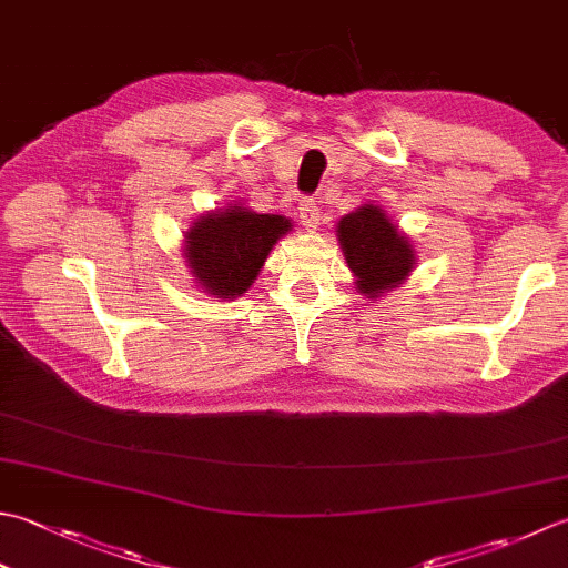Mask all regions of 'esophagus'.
Wrapping results in <instances>:
<instances>
[{"label":"esophagus","mask_w":568,"mask_h":568,"mask_svg":"<svg viewBox=\"0 0 568 568\" xmlns=\"http://www.w3.org/2000/svg\"><path fill=\"white\" fill-rule=\"evenodd\" d=\"M320 216H322V211H320V206L313 202V199H303V202H300V221H303V226L317 229Z\"/></svg>","instance_id":"34e87169"}]
</instances>
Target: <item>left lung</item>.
<instances>
[{"instance_id": "8db88e82", "label": "left lung", "mask_w": 568, "mask_h": 568, "mask_svg": "<svg viewBox=\"0 0 568 568\" xmlns=\"http://www.w3.org/2000/svg\"><path fill=\"white\" fill-rule=\"evenodd\" d=\"M337 239L344 258L357 277V291L366 297H379L402 285L416 265V251L384 209L364 204L342 216Z\"/></svg>"}]
</instances>
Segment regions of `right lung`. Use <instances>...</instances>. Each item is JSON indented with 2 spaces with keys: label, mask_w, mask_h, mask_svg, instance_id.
I'll list each match as a JSON object with an SVG mask.
<instances>
[{
  "label": "right lung",
  "mask_w": 568,
  "mask_h": 568,
  "mask_svg": "<svg viewBox=\"0 0 568 568\" xmlns=\"http://www.w3.org/2000/svg\"><path fill=\"white\" fill-rule=\"evenodd\" d=\"M291 219L231 204L199 216L184 233V258L204 293L231 300L248 291Z\"/></svg>",
  "instance_id": "1"
}]
</instances>
